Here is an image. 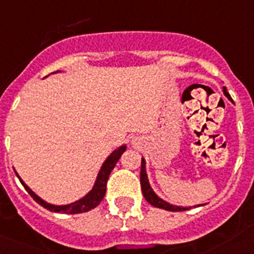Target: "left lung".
I'll return each mask as SVG.
<instances>
[{"label": "left lung", "instance_id": "1", "mask_svg": "<svg viewBox=\"0 0 254 254\" xmlns=\"http://www.w3.org/2000/svg\"><path fill=\"white\" fill-rule=\"evenodd\" d=\"M223 92L224 95L228 97V100L232 101L231 96H229V93L227 92V88L226 87H223ZM141 187H142V193H143L144 198H146V201L148 202L149 204H152L153 207H157V208H162V209H166V211H172V212H180V211H187L190 207H177V206H173V204H170L167 203V202H165L163 199H161V198L158 197V195L156 194V193L153 192V190L151 188V186H149V182H148V178H147V173H146V162H144V159L142 158V163H141Z\"/></svg>", "mask_w": 254, "mask_h": 254}]
</instances>
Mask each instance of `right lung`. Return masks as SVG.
I'll return each instance as SVG.
<instances>
[{
    "instance_id": "right-lung-1",
    "label": "right lung",
    "mask_w": 254,
    "mask_h": 254,
    "mask_svg": "<svg viewBox=\"0 0 254 254\" xmlns=\"http://www.w3.org/2000/svg\"><path fill=\"white\" fill-rule=\"evenodd\" d=\"M125 151H126V146H121L120 148L113 151L112 153L108 156V158L106 159L105 163L102 165V168H101L100 173H98L97 180H96V183L95 186H93L92 190H91L88 194L84 195L82 199H79V201L74 202V203H71V204H66V206H53V204H50L47 203V202L42 201L37 194H35V193L28 188V186L25 185V182L18 177L17 173L16 175L17 177H18V180H20V182L22 183L23 187H25V190L30 193L31 197H32L38 204H41V206H43L45 208H47L48 211L62 212V213H68V214L83 213V212H88L91 211V209L96 208V207L101 203V201H102L103 197L106 195V186H107L108 177H110L111 172H112V170L115 168L116 163H117L118 159L121 158V156H122V153ZM14 172H16V171H14Z\"/></svg>"
}]
</instances>
